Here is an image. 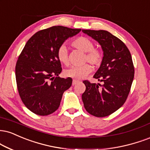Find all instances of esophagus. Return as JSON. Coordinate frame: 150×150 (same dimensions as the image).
Masks as SVG:
<instances>
[{"label":"esophagus","mask_w":150,"mask_h":150,"mask_svg":"<svg viewBox=\"0 0 150 150\" xmlns=\"http://www.w3.org/2000/svg\"><path fill=\"white\" fill-rule=\"evenodd\" d=\"M78 82H79L78 80H73V83H72V84H73V85H75V84H77V83H78Z\"/></svg>","instance_id":"obj_1"}]
</instances>
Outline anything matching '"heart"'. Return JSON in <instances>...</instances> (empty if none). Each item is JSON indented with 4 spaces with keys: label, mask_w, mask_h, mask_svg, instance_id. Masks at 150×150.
Listing matches in <instances>:
<instances>
[{
    "label": "heart",
    "mask_w": 150,
    "mask_h": 150,
    "mask_svg": "<svg viewBox=\"0 0 150 150\" xmlns=\"http://www.w3.org/2000/svg\"><path fill=\"white\" fill-rule=\"evenodd\" d=\"M72 45L82 52H86L85 61L94 66H98L103 60V54L98 49L94 48L93 43L88 38L81 37L77 38L72 42ZM57 58L63 64H69L68 53L67 47L64 45L60 46L57 50ZM92 71V68L89 64L83 65L81 66H72L70 68L66 69L64 74L66 77L73 79L81 80L87 76Z\"/></svg>",
    "instance_id": "b5f03b06"
}]
</instances>
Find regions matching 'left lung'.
Masks as SVG:
<instances>
[{"label":"left lung","instance_id":"8db88e82","mask_svg":"<svg viewBox=\"0 0 150 150\" xmlns=\"http://www.w3.org/2000/svg\"><path fill=\"white\" fill-rule=\"evenodd\" d=\"M101 46L103 57L93 77L100 84L84 81L86 90L82 95L84 108L89 114L106 117L123 105L129 95L133 77L134 67L129 49L116 36L100 30H82Z\"/></svg>","mask_w":150,"mask_h":150}]
</instances>
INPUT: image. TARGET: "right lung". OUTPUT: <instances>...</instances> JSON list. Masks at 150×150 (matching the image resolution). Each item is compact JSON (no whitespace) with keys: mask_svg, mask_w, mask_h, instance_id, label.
<instances>
[{"mask_svg":"<svg viewBox=\"0 0 150 150\" xmlns=\"http://www.w3.org/2000/svg\"><path fill=\"white\" fill-rule=\"evenodd\" d=\"M81 29L55 26L34 34L25 45L16 64L17 89L21 100L32 112L45 116L60 105L65 91L72 85L70 77L61 78L57 50Z\"/></svg>","mask_w":150,"mask_h":150,"instance_id":"right-lung-1","label":"right lung"}]
</instances>
